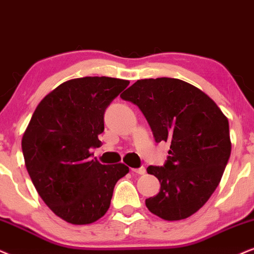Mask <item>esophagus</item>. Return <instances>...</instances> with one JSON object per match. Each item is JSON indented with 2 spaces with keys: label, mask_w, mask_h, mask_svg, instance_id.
Here are the masks:
<instances>
[{
  "label": "esophagus",
  "mask_w": 254,
  "mask_h": 254,
  "mask_svg": "<svg viewBox=\"0 0 254 254\" xmlns=\"http://www.w3.org/2000/svg\"><path fill=\"white\" fill-rule=\"evenodd\" d=\"M132 172L134 173H138V175H144V173L146 172V170L144 166H142V168H138V169H132Z\"/></svg>",
  "instance_id": "esophagus-1"
}]
</instances>
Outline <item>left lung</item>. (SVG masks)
I'll return each instance as SVG.
<instances>
[{"mask_svg":"<svg viewBox=\"0 0 254 254\" xmlns=\"http://www.w3.org/2000/svg\"><path fill=\"white\" fill-rule=\"evenodd\" d=\"M121 97L136 104L157 143L169 142L164 166H149L159 193L145 200L150 212L182 220L212 195L231 155L229 120L200 89L177 78L138 79Z\"/></svg>","mask_w":254,"mask_h":254,"instance_id":"obj_1","label":"left lung"}]
</instances>
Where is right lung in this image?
Here are the masks:
<instances>
[{"instance_id": "add662e5", "label": "right lung", "mask_w": 254, "mask_h": 254, "mask_svg": "<svg viewBox=\"0 0 254 254\" xmlns=\"http://www.w3.org/2000/svg\"><path fill=\"white\" fill-rule=\"evenodd\" d=\"M112 77L66 81L37 105L22 137L25 168L51 211L73 225L107 213L114 188L129 168L91 159L104 131V111L129 85Z\"/></svg>"}]
</instances>
